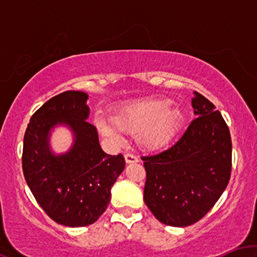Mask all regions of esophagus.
<instances>
[{
	"label": "esophagus",
	"mask_w": 257,
	"mask_h": 257,
	"mask_svg": "<svg viewBox=\"0 0 257 257\" xmlns=\"http://www.w3.org/2000/svg\"><path fill=\"white\" fill-rule=\"evenodd\" d=\"M124 159H125V162L128 164H131V163H138L139 162V158L137 157V156H134V155H132V153H125L124 155Z\"/></svg>",
	"instance_id": "34e87169"
}]
</instances>
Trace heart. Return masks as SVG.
Segmentation results:
<instances>
[{
	"label": "heart",
	"mask_w": 257,
	"mask_h": 257,
	"mask_svg": "<svg viewBox=\"0 0 257 257\" xmlns=\"http://www.w3.org/2000/svg\"><path fill=\"white\" fill-rule=\"evenodd\" d=\"M167 99H145L122 106L113 117V124L96 120L99 131L112 140L120 141V132L137 133L138 144L147 151L169 147L178 138L185 116L178 107H170Z\"/></svg>",
	"instance_id": "b5f03b06"
}]
</instances>
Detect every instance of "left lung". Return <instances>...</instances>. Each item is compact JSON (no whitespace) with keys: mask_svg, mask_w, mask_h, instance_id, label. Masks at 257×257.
<instances>
[{"mask_svg":"<svg viewBox=\"0 0 257 257\" xmlns=\"http://www.w3.org/2000/svg\"><path fill=\"white\" fill-rule=\"evenodd\" d=\"M192 120L167 151L141 157L146 169L144 200L156 219L173 227L197 222L213 208L231 176L228 126L202 94L192 98Z\"/></svg>","mask_w":257,"mask_h":257,"instance_id":"8db88e82","label":"left lung"}]
</instances>
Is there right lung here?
I'll use <instances>...</instances> for the list:
<instances>
[{
  "label": "right lung",
  "mask_w": 257,
  "mask_h": 257,
  "mask_svg": "<svg viewBox=\"0 0 257 257\" xmlns=\"http://www.w3.org/2000/svg\"><path fill=\"white\" fill-rule=\"evenodd\" d=\"M88 94L69 90L49 99L32 114L23 149V172L29 188L48 216L69 227L91 225L104 214L111 187L124 170L123 156L101 150L96 128L87 122ZM67 127L73 144L57 154L51 133Z\"/></svg>",
  "instance_id": "obj_1"
}]
</instances>
